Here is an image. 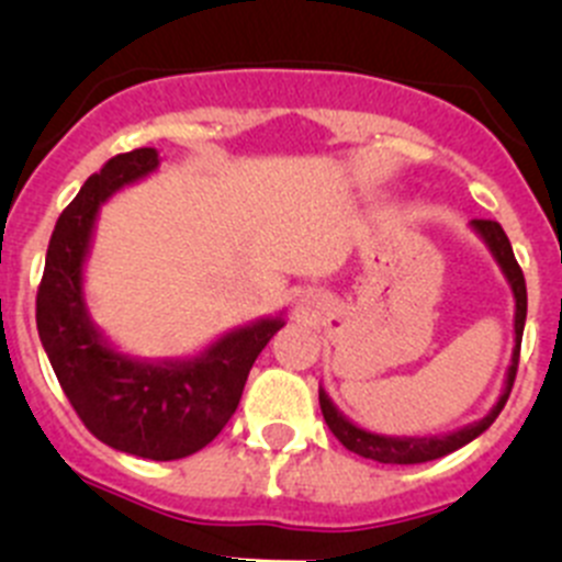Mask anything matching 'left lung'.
<instances>
[{
	"instance_id": "8db88e82",
	"label": "left lung",
	"mask_w": 562,
	"mask_h": 562,
	"mask_svg": "<svg viewBox=\"0 0 562 562\" xmlns=\"http://www.w3.org/2000/svg\"><path fill=\"white\" fill-rule=\"evenodd\" d=\"M470 227L477 233V238L486 244L492 258L497 260L499 271H503L505 280H508L510 293H514V307H516L514 310V353H510V364H508V373H505L503 392H499L497 403L488 408V414H483L481 419H475V423H470V426L464 428H456V431H448V434H434V437H390V434H375V431H368V428L357 426L353 419H348L346 414L331 403V397L326 395V390L321 386L318 401H321V412H324L326 426H329V431L340 439L342 448L362 456V459L379 461V464H423V461L442 459V456L453 453V450L464 448V445H470L472 439L481 437V434L492 426L494 419L499 417L505 401H508L510 386H514V379H516V368H519V348H521V335H525V321H527L525 274H521L519 263H516L514 247H510L508 236H505V231L497 225V222L472 220Z\"/></svg>"
}]
</instances>
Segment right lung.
I'll use <instances>...</instances> for the list:
<instances>
[{
  "instance_id": "right-lung-1",
  "label": "right lung",
  "mask_w": 562,
  "mask_h": 562,
  "mask_svg": "<svg viewBox=\"0 0 562 562\" xmlns=\"http://www.w3.org/2000/svg\"><path fill=\"white\" fill-rule=\"evenodd\" d=\"M156 170L159 150L136 148L87 178L54 225L35 318L59 386L92 437L120 453L176 461L203 450L227 426L255 359L285 318L277 313L236 326L194 357H131L103 337L85 299L98 211Z\"/></svg>"
}]
</instances>
